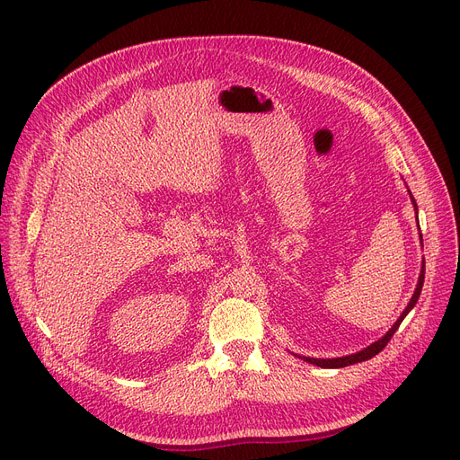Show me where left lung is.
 Masks as SVG:
<instances>
[{
    "label": "left lung",
    "mask_w": 460,
    "mask_h": 460,
    "mask_svg": "<svg viewBox=\"0 0 460 460\" xmlns=\"http://www.w3.org/2000/svg\"><path fill=\"white\" fill-rule=\"evenodd\" d=\"M410 191V190H408ZM410 198H412V193H410ZM412 203H414V208H416V217H418V205H416V201H414V198H412ZM420 226V224H418ZM420 240H421V244H423V236H421V233H420ZM423 279H425V261H423V264H421V272H420V279H418V285H416V291H414V295H412V298H410V302H408V305L404 307V311L401 313V317L397 319V323L385 332V335H382L378 341H375L373 345H369L367 349H364V350H359V352H356V354H349V356H341V358H307V356H298V358H302L304 361H307V364H313V366H319V367H323V369H340V367H347V366H354V364H359V361H366V359H371L373 356H376L385 345L390 343V340L394 337V333L397 332V328L401 326V323H402V319L408 315L410 311H412V307L418 304V298H420V295H421V287H423Z\"/></svg>",
    "instance_id": "1"
}]
</instances>
